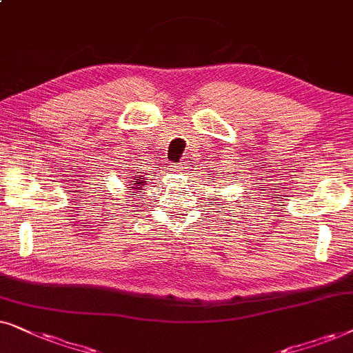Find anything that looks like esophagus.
<instances>
[{"instance_id": "1", "label": "esophagus", "mask_w": 353, "mask_h": 353, "mask_svg": "<svg viewBox=\"0 0 353 353\" xmlns=\"http://www.w3.org/2000/svg\"><path fill=\"white\" fill-rule=\"evenodd\" d=\"M189 166H190L189 161L182 159L179 164H176V166H172L171 169H174V171H177V172H184V171H187V169H189Z\"/></svg>"}]
</instances>
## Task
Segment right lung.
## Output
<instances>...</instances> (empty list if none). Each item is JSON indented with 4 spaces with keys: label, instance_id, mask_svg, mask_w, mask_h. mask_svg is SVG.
Instances as JSON below:
<instances>
[{
    "label": "right lung",
    "instance_id": "1",
    "mask_svg": "<svg viewBox=\"0 0 353 353\" xmlns=\"http://www.w3.org/2000/svg\"><path fill=\"white\" fill-rule=\"evenodd\" d=\"M147 181H148V179H145L143 176H139V177H137V176H134V177H132V181H130L129 187H128L129 190H132V194H130V195H135V194H137L139 190H142V189H143V185L147 184Z\"/></svg>",
    "mask_w": 353,
    "mask_h": 353
}]
</instances>
